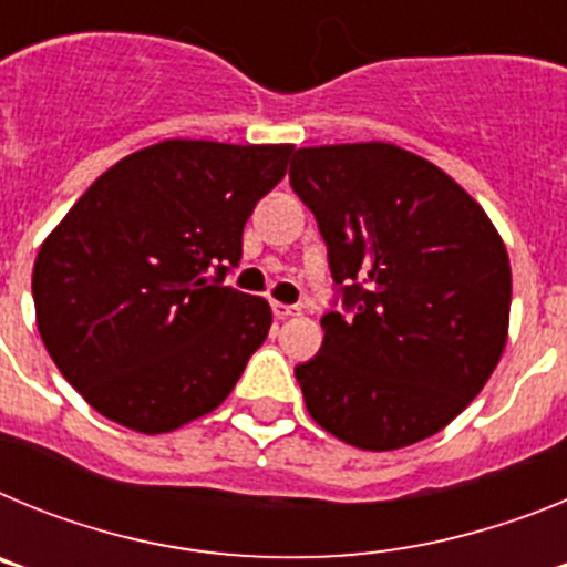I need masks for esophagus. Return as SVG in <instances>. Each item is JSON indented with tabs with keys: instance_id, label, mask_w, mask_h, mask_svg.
<instances>
[{
	"instance_id": "1",
	"label": "esophagus",
	"mask_w": 567,
	"mask_h": 567,
	"mask_svg": "<svg viewBox=\"0 0 567 567\" xmlns=\"http://www.w3.org/2000/svg\"><path fill=\"white\" fill-rule=\"evenodd\" d=\"M272 315L278 320H287V318H295V315H300V309L289 307V303H278V300H272Z\"/></svg>"
}]
</instances>
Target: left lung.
<instances>
[{
    "mask_svg": "<svg viewBox=\"0 0 567 567\" xmlns=\"http://www.w3.org/2000/svg\"><path fill=\"white\" fill-rule=\"evenodd\" d=\"M289 184L334 280L323 343L295 378L309 414L365 452L432 437L505 349L508 252L454 178L394 144L300 147Z\"/></svg>",
    "mask_w": 567,
    "mask_h": 567,
    "instance_id": "left-lung-1",
    "label": "left lung"
}]
</instances>
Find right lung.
Returning a JSON list of instances; mask_svg holds the SVG:
<instances>
[{
  "mask_svg": "<svg viewBox=\"0 0 567 567\" xmlns=\"http://www.w3.org/2000/svg\"><path fill=\"white\" fill-rule=\"evenodd\" d=\"M289 155V144H153L99 175L50 233L33 267L39 334L99 414L162 434L227 400L272 312L224 278Z\"/></svg>",
  "mask_w": 567,
  "mask_h": 567,
  "instance_id": "1",
  "label": "right lung"
}]
</instances>
